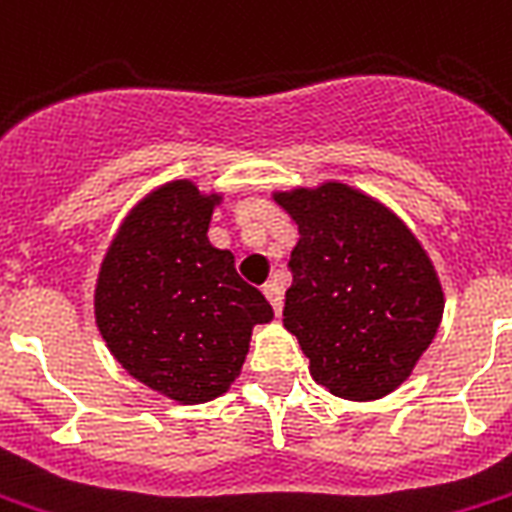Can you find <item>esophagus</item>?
<instances>
[{"label": "esophagus", "mask_w": 512, "mask_h": 512, "mask_svg": "<svg viewBox=\"0 0 512 512\" xmlns=\"http://www.w3.org/2000/svg\"><path fill=\"white\" fill-rule=\"evenodd\" d=\"M263 295L268 298L271 308L279 314L282 311V300H284V292H282V284L279 282H265L263 284Z\"/></svg>", "instance_id": "esophagus-1"}]
</instances>
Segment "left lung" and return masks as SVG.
Returning <instances> with one entry per match:
<instances>
[{
  "label": "left lung",
  "mask_w": 512,
  "mask_h": 512,
  "mask_svg": "<svg viewBox=\"0 0 512 512\" xmlns=\"http://www.w3.org/2000/svg\"><path fill=\"white\" fill-rule=\"evenodd\" d=\"M276 201L298 222L284 327L311 376L346 400L389 395L411 376L443 317L427 252L386 206L338 182Z\"/></svg>",
  "instance_id": "1"
}]
</instances>
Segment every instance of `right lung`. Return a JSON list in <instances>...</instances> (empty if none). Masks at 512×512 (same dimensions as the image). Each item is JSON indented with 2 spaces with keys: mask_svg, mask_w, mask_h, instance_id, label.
I'll return each instance as SVG.
<instances>
[{
  "mask_svg": "<svg viewBox=\"0 0 512 512\" xmlns=\"http://www.w3.org/2000/svg\"><path fill=\"white\" fill-rule=\"evenodd\" d=\"M217 195L193 182L147 195L112 241L96 322L115 360L177 403L222 395L244 365L252 327L273 317L263 292L206 239Z\"/></svg>",
  "mask_w": 512,
  "mask_h": 512,
  "instance_id": "1",
  "label": "right lung"
}]
</instances>
